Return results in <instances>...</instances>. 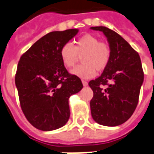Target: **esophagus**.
<instances>
[{
  "instance_id": "34e87169",
  "label": "esophagus",
  "mask_w": 154,
  "mask_h": 154,
  "mask_svg": "<svg viewBox=\"0 0 154 154\" xmlns=\"http://www.w3.org/2000/svg\"><path fill=\"white\" fill-rule=\"evenodd\" d=\"M82 84H83V85H84V87H86V86H88V82L87 81H85V80H82Z\"/></svg>"
}]
</instances>
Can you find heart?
Masks as SVG:
<instances>
[{
    "label": "heart",
    "mask_w": 154,
    "mask_h": 154,
    "mask_svg": "<svg viewBox=\"0 0 154 154\" xmlns=\"http://www.w3.org/2000/svg\"><path fill=\"white\" fill-rule=\"evenodd\" d=\"M79 56H82V64L70 73L81 79H90L96 75V70L103 71L108 66L110 50L106 44L100 42L98 38L90 34L78 39L74 45L66 43L60 49V57L66 67H73Z\"/></svg>",
    "instance_id": "obj_1"
}]
</instances>
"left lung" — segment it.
Returning <instances> with one entry per match:
<instances>
[{"label":"left lung","mask_w":154,"mask_h":154,"mask_svg":"<svg viewBox=\"0 0 154 154\" xmlns=\"http://www.w3.org/2000/svg\"><path fill=\"white\" fill-rule=\"evenodd\" d=\"M91 29L103 32L110 50V59L101 75L88 83L93 92L91 114L98 124L116 127L130 119L138 104L144 82L141 61L120 35L106 26Z\"/></svg>","instance_id":"1"}]
</instances>
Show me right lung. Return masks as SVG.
I'll return each instance as SVG.
<instances>
[{
	"label": "right lung",
	"instance_id": "obj_1",
	"mask_svg": "<svg viewBox=\"0 0 154 154\" xmlns=\"http://www.w3.org/2000/svg\"><path fill=\"white\" fill-rule=\"evenodd\" d=\"M79 29L52 32L40 38L21 57L15 75L22 110L39 130L62 128L70 118L69 98L83 88L80 79L70 75L60 49Z\"/></svg>",
	"mask_w": 154,
	"mask_h": 154
}]
</instances>
